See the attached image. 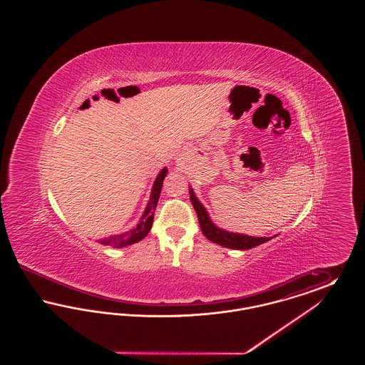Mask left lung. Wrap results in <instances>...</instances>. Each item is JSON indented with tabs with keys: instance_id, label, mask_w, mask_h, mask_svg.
Here are the masks:
<instances>
[{
	"instance_id": "8db88e82",
	"label": "left lung",
	"mask_w": 365,
	"mask_h": 365,
	"mask_svg": "<svg viewBox=\"0 0 365 365\" xmlns=\"http://www.w3.org/2000/svg\"><path fill=\"white\" fill-rule=\"evenodd\" d=\"M189 192H190L191 204L198 215V222H200L201 230L209 241L217 243L220 246H225V247H230V249L247 250V249H252L255 246H259L261 243L271 240V238H259V237H247L242 234H234V232H230V231L216 227V225L210 220L207 209L200 202V200L197 198L195 192L191 187L189 189Z\"/></svg>"
}]
</instances>
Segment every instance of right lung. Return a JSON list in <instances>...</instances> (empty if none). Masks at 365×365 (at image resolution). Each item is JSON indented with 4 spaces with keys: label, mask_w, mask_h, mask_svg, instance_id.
<instances>
[{
    "label": "right lung",
    "mask_w": 365,
    "mask_h": 365,
    "mask_svg": "<svg viewBox=\"0 0 365 365\" xmlns=\"http://www.w3.org/2000/svg\"><path fill=\"white\" fill-rule=\"evenodd\" d=\"M167 174H168V168L164 167L157 175L156 180H155L153 187H152V192H150V200H149L148 207L145 209V212L142 215V219H140V222L137 225V227L133 228L128 232H123L120 235L108 237L105 240H101L100 241L101 245L112 246V247H125L128 245L142 241L149 234V231L152 230V226H153L155 210H156L157 202H158L161 189H163V183H164V179H165Z\"/></svg>",
    "instance_id": "1"
}]
</instances>
